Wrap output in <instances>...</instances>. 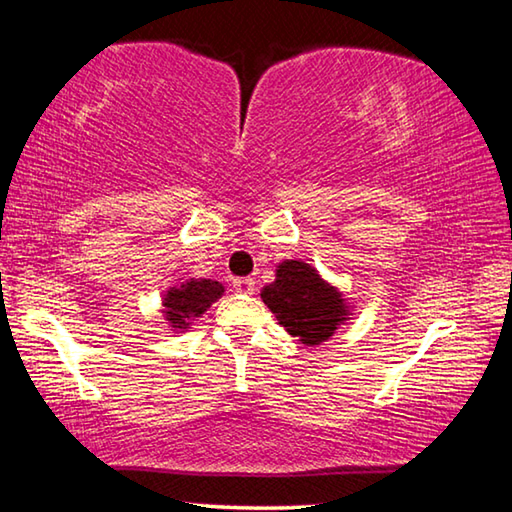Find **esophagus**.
Returning a JSON list of instances; mask_svg holds the SVG:
<instances>
[{"label": "esophagus", "mask_w": 512, "mask_h": 512, "mask_svg": "<svg viewBox=\"0 0 512 512\" xmlns=\"http://www.w3.org/2000/svg\"><path fill=\"white\" fill-rule=\"evenodd\" d=\"M232 287H235V291L237 293H253L255 291V280L253 277H235V280H232Z\"/></svg>", "instance_id": "1"}]
</instances>
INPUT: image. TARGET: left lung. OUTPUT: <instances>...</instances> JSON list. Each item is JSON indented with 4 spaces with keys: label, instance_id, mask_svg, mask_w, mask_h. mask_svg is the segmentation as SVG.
Wrapping results in <instances>:
<instances>
[{
    "label": "left lung",
    "instance_id": "1",
    "mask_svg": "<svg viewBox=\"0 0 512 512\" xmlns=\"http://www.w3.org/2000/svg\"><path fill=\"white\" fill-rule=\"evenodd\" d=\"M264 305L280 325L305 345H320L336 332L348 307L336 291L305 262H282L275 282L262 291Z\"/></svg>",
    "mask_w": 512,
    "mask_h": 512
}]
</instances>
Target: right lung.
Instances as JSON below:
<instances>
[{"instance_id":"right-lung-1","label":"right lung","mask_w":512,"mask_h":512,"mask_svg":"<svg viewBox=\"0 0 512 512\" xmlns=\"http://www.w3.org/2000/svg\"><path fill=\"white\" fill-rule=\"evenodd\" d=\"M223 296V284L216 280H187L185 284L171 287L164 293V318L171 327L187 329L189 320L198 318L210 309L212 302Z\"/></svg>"}]
</instances>
